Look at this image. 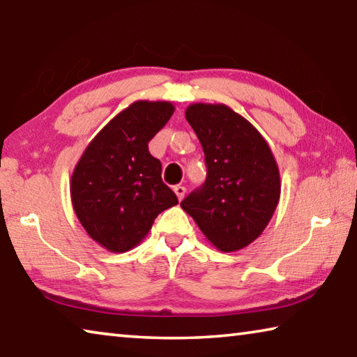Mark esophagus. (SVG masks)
Wrapping results in <instances>:
<instances>
[{"label":"esophagus","mask_w":357,"mask_h":357,"mask_svg":"<svg viewBox=\"0 0 357 357\" xmlns=\"http://www.w3.org/2000/svg\"><path fill=\"white\" fill-rule=\"evenodd\" d=\"M174 193H176V197H178V200L181 202L184 198V195H185V187L184 185H174Z\"/></svg>","instance_id":"34e87169"}]
</instances>
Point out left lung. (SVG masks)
<instances>
[{"label":"left lung","mask_w":357,"mask_h":357,"mask_svg":"<svg viewBox=\"0 0 357 357\" xmlns=\"http://www.w3.org/2000/svg\"><path fill=\"white\" fill-rule=\"evenodd\" d=\"M185 119L200 140L206 181L183 208L222 252L253 243L280 198V174L269 144L245 118L223 104H192Z\"/></svg>","instance_id":"obj_1"}]
</instances>
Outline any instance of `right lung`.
Wrapping results in <instances>:
<instances>
[{
  "instance_id": "right-lung-1",
  "label": "right lung",
  "mask_w": 357,
  "mask_h": 357,
  "mask_svg": "<svg viewBox=\"0 0 357 357\" xmlns=\"http://www.w3.org/2000/svg\"><path fill=\"white\" fill-rule=\"evenodd\" d=\"M174 112L170 102L137 100L96 135L70 179L78 220L96 243L123 253L140 244L162 211L178 204L148 143Z\"/></svg>"
}]
</instances>
